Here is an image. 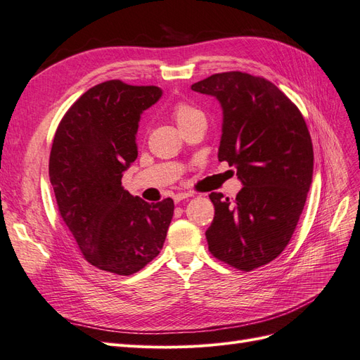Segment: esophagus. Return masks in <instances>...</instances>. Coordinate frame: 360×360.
<instances>
[{"instance_id":"esophagus-1","label":"esophagus","mask_w":360,"mask_h":360,"mask_svg":"<svg viewBox=\"0 0 360 360\" xmlns=\"http://www.w3.org/2000/svg\"><path fill=\"white\" fill-rule=\"evenodd\" d=\"M193 196V193H176L173 196V200L176 202V203H179V202H182L184 199H188V198H191Z\"/></svg>"}]
</instances>
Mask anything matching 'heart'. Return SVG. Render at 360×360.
<instances>
[{"label": "heart", "instance_id": "1", "mask_svg": "<svg viewBox=\"0 0 360 360\" xmlns=\"http://www.w3.org/2000/svg\"><path fill=\"white\" fill-rule=\"evenodd\" d=\"M172 116H173L174 120H176L179 128L190 125V123L194 122V120L205 119L203 112L200 110H198L196 107H193L191 104H188V102H186V101H179L173 105Z\"/></svg>", "mask_w": 360, "mask_h": 360}]
</instances>
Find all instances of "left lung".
<instances>
[{"instance_id": "1", "label": "left lung", "mask_w": 360, "mask_h": 360, "mask_svg": "<svg viewBox=\"0 0 360 360\" xmlns=\"http://www.w3.org/2000/svg\"><path fill=\"white\" fill-rule=\"evenodd\" d=\"M191 90L220 101L219 160L237 169L244 186L233 200L210 194L208 249L233 269L256 270L283 252L304 208L314 172L309 129L294 102L262 77L221 72Z\"/></svg>"}]
</instances>
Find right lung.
Instances as JSON below:
<instances>
[{"mask_svg":"<svg viewBox=\"0 0 360 360\" xmlns=\"http://www.w3.org/2000/svg\"><path fill=\"white\" fill-rule=\"evenodd\" d=\"M157 86L110 79L89 89L60 120L49 153L57 208L83 258L129 276L158 256L173 200L148 203L122 187L136 161L140 115L161 96Z\"/></svg>","mask_w":360,"mask_h":360,"instance_id":"1","label":"right lung"}]
</instances>
